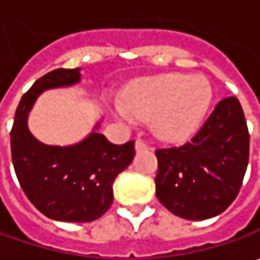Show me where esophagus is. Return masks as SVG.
Returning a JSON list of instances; mask_svg holds the SVG:
<instances>
[{
    "instance_id": "34e87169",
    "label": "esophagus",
    "mask_w": 260,
    "mask_h": 260,
    "mask_svg": "<svg viewBox=\"0 0 260 260\" xmlns=\"http://www.w3.org/2000/svg\"><path fill=\"white\" fill-rule=\"evenodd\" d=\"M135 147H136V152H142V150H146V149H149V145L143 142L142 139H137L135 143Z\"/></svg>"
}]
</instances>
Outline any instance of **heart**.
I'll list each match as a JSON object with an SVG mask.
<instances>
[{
	"instance_id": "heart-1",
	"label": "heart",
	"mask_w": 260,
	"mask_h": 260,
	"mask_svg": "<svg viewBox=\"0 0 260 260\" xmlns=\"http://www.w3.org/2000/svg\"><path fill=\"white\" fill-rule=\"evenodd\" d=\"M213 100L204 76L182 74L139 79L123 92L118 115L132 121L155 118L156 135L166 142H184L198 132Z\"/></svg>"
}]
</instances>
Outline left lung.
<instances>
[{"mask_svg": "<svg viewBox=\"0 0 260 260\" xmlns=\"http://www.w3.org/2000/svg\"><path fill=\"white\" fill-rule=\"evenodd\" d=\"M156 157V197L172 214L186 220L221 214L239 194L249 164V132L239 100H221L191 142L157 149Z\"/></svg>", "mask_w": 260, "mask_h": 260, "instance_id": "obj_1", "label": "left lung"}]
</instances>
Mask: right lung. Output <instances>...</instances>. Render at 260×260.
<instances>
[{"mask_svg":"<svg viewBox=\"0 0 260 260\" xmlns=\"http://www.w3.org/2000/svg\"><path fill=\"white\" fill-rule=\"evenodd\" d=\"M81 69H55L21 96L11 128V157L24 194L46 217L66 223L94 221L111 207L113 184L135 157V142L113 145L92 133L71 146L45 145L28 130V113L37 96L47 89L72 86Z\"/></svg>","mask_w":260,"mask_h":260,"instance_id":"add662e5","label":"right lung"}]
</instances>
